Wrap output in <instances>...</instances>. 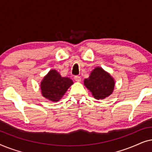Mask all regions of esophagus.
<instances>
[{
	"instance_id": "34e87169",
	"label": "esophagus",
	"mask_w": 152,
	"mask_h": 152,
	"mask_svg": "<svg viewBox=\"0 0 152 152\" xmlns=\"http://www.w3.org/2000/svg\"><path fill=\"white\" fill-rule=\"evenodd\" d=\"M74 79H75V80L76 81V82H81V77H80L75 76Z\"/></svg>"
}]
</instances>
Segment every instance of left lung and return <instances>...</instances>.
Wrapping results in <instances>:
<instances>
[{
	"mask_svg": "<svg viewBox=\"0 0 152 152\" xmlns=\"http://www.w3.org/2000/svg\"><path fill=\"white\" fill-rule=\"evenodd\" d=\"M84 86L90 91L96 99H104L113 92L115 80L111 74L102 67L97 66L90 73L88 78L84 81Z\"/></svg>",
	"mask_w": 152,
	"mask_h": 152,
	"instance_id": "left-lung-1",
	"label": "left lung"
}]
</instances>
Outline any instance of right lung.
Wrapping results in <instances>:
<instances>
[{
	"mask_svg": "<svg viewBox=\"0 0 152 152\" xmlns=\"http://www.w3.org/2000/svg\"><path fill=\"white\" fill-rule=\"evenodd\" d=\"M73 82L69 77H61L55 69L50 70L41 82V95L52 102L61 99Z\"/></svg>",
	"mask_w": 152,
	"mask_h": 152,
	"instance_id": "1",
	"label": "right lung"
}]
</instances>
